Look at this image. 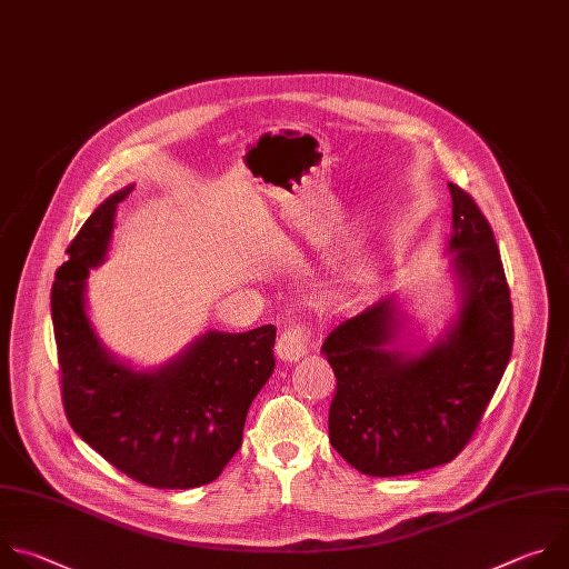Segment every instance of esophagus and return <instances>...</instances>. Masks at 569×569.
I'll return each mask as SVG.
<instances>
[{
  "label": "esophagus",
  "instance_id": "1",
  "mask_svg": "<svg viewBox=\"0 0 569 569\" xmlns=\"http://www.w3.org/2000/svg\"><path fill=\"white\" fill-rule=\"evenodd\" d=\"M307 343H309V331L302 325H293L284 329L276 343V355L284 363H296L300 357L307 355Z\"/></svg>",
  "mask_w": 569,
  "mask_h": 569
}]
</instances>
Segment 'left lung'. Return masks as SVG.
Returning <instances> with one entry per match:
<instances>
[{"instance_id":"obj_1","label":"left lung","mask_w":569,"mask_h":569,"mask_svg":"<svg viewBox=\"0 0 569 569\" xmlns=\"http://www.w3.org/2000/svg\"><path fill=\"white\" fill-rule=\"evenodd\" d=\"M448 190L446 251L460 287L452 325L421 352H406L401 311L388 298L331 329L320 350L336 377L329 441L366 476H408L456 458L511 357L513 309L493 231L469 192Z\"/></svg>"}]
</instances>
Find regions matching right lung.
<instances>
[{"label": "right lung", "mask_w": 569, "mask_h": 569, "mask_svg": "<svg viewBox=\"0 0 569 569\" xmlns=\"http://www.w3.org/2000/svg\"><path fill=\"white\" fill-rule=\"evenodd\" d=\"M104 199L69 244L51 289L62 403L71 428L128 478L194 489L219 478L242 446L247 412L269 381L276 327L206 331L159 370H134L96 336L84 305L89 269L102 264L119 203Z\"/></svg>", "instance_id": "obj_1"}]
</instances>
